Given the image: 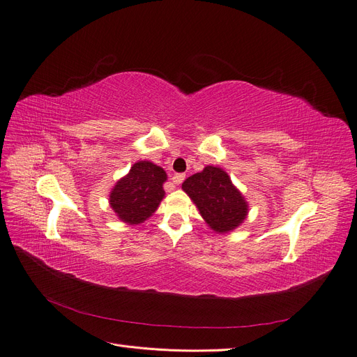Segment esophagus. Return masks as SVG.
I'll return each instance as SVG.
<instances>
[{"label": "esophagus", "instance_id": "34e87169", "mask_svg": "<svg viewBox=\"0 0 357 357\" xmlns=\"http://www.w3.org/2000/svg\"><path fill=\"white\" fill-rule=\"evenodd\" d=\"M183 179H185V175H183V174H175L174 178H172V182L176 183V185H179V183L183 182Z\"/></svg>", "mask_w": 357, "mask_h": 357}]
</instances>
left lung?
<instances>
[{
    "label": "left lung",
    "mask_w": 357,
    "mask_h": 357,
    "mask_svg": "<svg viewBox=\"0 0 357 357\" xmlns=\"http://www.w3.org/2000/svg\"><path fill=\"white\" fill-rule=\"evenodd\" d=\"M201 217L217 234L239 227L248 215V201L219 166H206L182 183Z\"/></svg>",
    "instance_id": "left-lung-1"
}]
</instances>
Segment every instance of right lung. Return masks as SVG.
I'll return each mask as SVG.
<instances>
[{
  "label": "right lung",
  "instance_id": "obj_1",
  "mask_svg": "<svg viewBox=\"0 0 357 357\" xmlns=\"http://www.w3.org/2000/svg\"><path fill=\"white\" fill-rule=\"evenodd\" d=\"M166 179L165 169L153 162L134 163L130 172L118 179L109 192V206L118 219L127 225L144 223L165 197Z\"/></svg>",
  "mask_w": 357,
  "mask_h": 357
}]
</instances>
